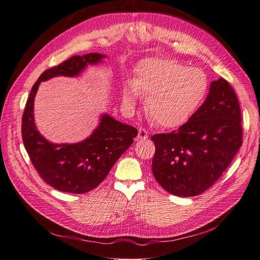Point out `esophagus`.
Segmentation results:
<instances>
[{"label":"esophagus","mask_w":260,"mask_h":260,"mask_svg":"<svg viewBox=\"0 0 260 260\" xmlns=\"http://www.w3.org/2000/svg\"><path fill=\"white\" fill-rule=\"evenodd\" d=\"M138 138L140 140H146V138H148V132L145 128H140L138 129Z\"/></svg>","instance_id":"obj_1"}]
</instances>
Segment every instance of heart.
Instances as JSON below:
<instances>
[{
	"label": "heart",
	"mask_w": 260,
	"mask_h": 260,
	"mask_svg": "<svg viewBox=\"0 0 260 260\" xmlns=\"http://www.w3.org/2000/svg\"><path fill=\"white\" fill-rule=\"evenodd\" d=\"M208 87V76L203 70L172 58H152L137 66L135 81L123 88V99L134 104L141 94L148 95V115L162 127L176 128L201 107Z\"/></svg>",
	"instance_id": "obj_1"
}]
</instances>
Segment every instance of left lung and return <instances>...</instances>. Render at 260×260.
<instances>
[{
    "label": "left lung",
    "instance_id": "obj_1",
    "mask_svg": "<svg viewBox=\"0 0 260 260\" xmlns=\"http://www.w3.org/2000/svg\"><path fill=\"white\" fill-rule=\"evenodd\" d=\"M150 140L153 175L162 188L180 197L202 194L219 179L243 144L234 88L225 78L212 82L206 101L188 122Z\"/></svg>",
    "mask_w": 260,
    "mask_h": 260
}]
</instances>
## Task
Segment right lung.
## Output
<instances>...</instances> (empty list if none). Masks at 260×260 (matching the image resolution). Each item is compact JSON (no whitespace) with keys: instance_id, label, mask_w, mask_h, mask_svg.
Instances as JSON below:
<instances>
[{"instance_id":"obj_1","label":"right lung","mask_w":260,"mask_h":260,"mask_svg":"<svg viewBox=\"0 0 260 260\" xmlns=\"http://www.w3.org/2000/svg\"><path fill=\"white\" fill-rule=\"evenodd\" d=\"M104 57L99 53L75 55L44 71L33 85L24 108V146L40 176L57 190L84 194L94 189L106 178L113 165L138 134L135 127L108 115H103L93 134L77 144H53L46 141L35 127L33 106L40 83L55 76H76L88 64H98Z\"/></svg>"}]
</instances>
